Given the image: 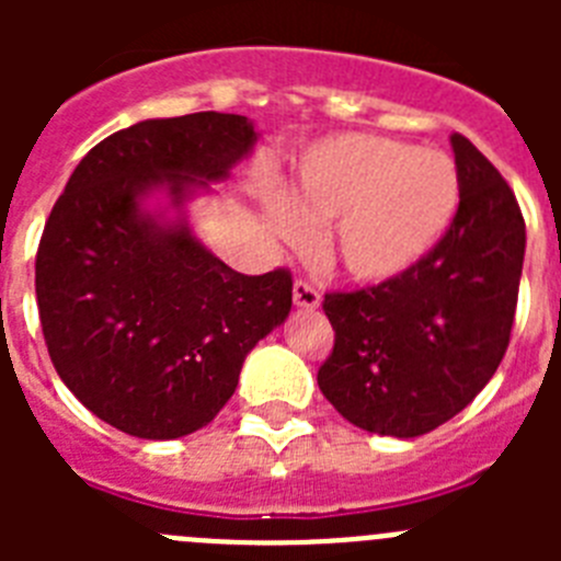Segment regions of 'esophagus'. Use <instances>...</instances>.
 Returning a JSON list of instances; mask_svg holds the SVG:
<instances>
[{
	"mask_svg": "<svg viewBox=\"0 0 561 561\" xmlns=\"http://www.w3.org/2000/svg\"><path fill=\"white\" fill-rule=\"evenodd\" d=\"M291 300L300 309H317L320 306V291L309 280H295V286H291Z\"/></svg>",
	"mask_w": 561,
	"mask_h": 561,
	"instance_id": "34e87169",
	"label": "esophagus"
}]
</instances>
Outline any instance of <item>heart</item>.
<instances>
[{
	"mask_svg": "<svg viewBox=\"0 0 561 561\" xmlns=\"http://www.w3.org/2000/svg\"><path fill=\"white\" fill-rule=\"evenodd\" d=\"M458 207L460 173L444 151L334 134L304 153L289 202L272 199L266 216L286 244H306L311 225H329L331 264L362 284H388L440 244Z\"/></svg>",
	"mask_w": 561,
	"mask_h": 561,
	"instance_id": "heart-1",
	"label": "heart"
}]
</instances>
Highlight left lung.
Instances as JSON below:
<instances>
[{"label": "left lung", "instance_id": "1", "mask_svg": "<svg viewBox=\"0 0 561 561\" xmlns=\"http://www.w3.org/2000/svg\"><path fill=\"white\" fill-rule=\"evenodd\" d=\"M449 142L460 207L440 244L408 275L323 300L334 351L317 385L342 419L376 435L415 438L458 415L492 379L512 336L523 213L463 134Z\"/></svg>", "mask_w": 561, "mask_h": 561}]
</instances>
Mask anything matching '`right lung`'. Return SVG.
<instances>
[{"mask_svg": "<svg viewBox=\"0 0 561 561\" xmlns=\"http://www.w3.org/2000/svg\"><path fill=\"white\" fill-rule=\"evenodd\" d=\"M255 140L241 114L134 123L78 162L44 225L36 300L49 359L83 408L123 433L168 440L210 424L247 354L289 317V270H230L182 210ZM153 190L176 220L141 207Z\"/></svg>", "mask_w": 561, "mask_h": 561, "instance_id": "add662e5", "label": "right lung"}]
</instances>
